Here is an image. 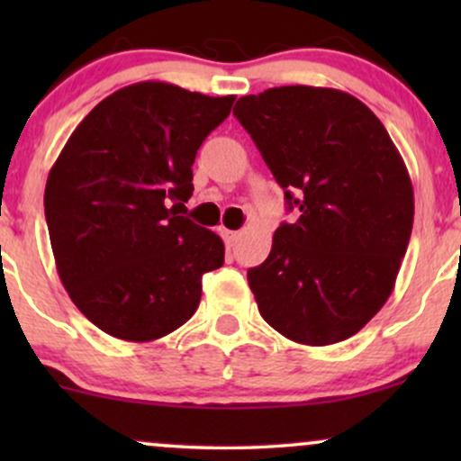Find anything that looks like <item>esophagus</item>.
Segmentation results:
<instances>
[{"label":"esophagus","mask_w":461,"mask_h":461,"mask_svg":"<svg viewBox=\"0 0 461 461\" xmlns=\"http://www.w3.org/2000/svg\"><path fill=\"white\" fill-rule=\"evenodd\" d=\"M221 236H223V240H225L227 247H234V242H236V238H238V231L221 230Z\"/></svg>","instance_id":"obj_1"}]
</instances>
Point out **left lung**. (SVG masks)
<instances>
[{
	"label": "left lung",
	"instance_id": "left-lung-1",
	"mask_svg": "<svg viewBox=\"0 0 461 461\" xmlns=\"http://www.w3.org/2000/svg\"><path fill=\"white\" fill-rule=\"evenodd\" d=\"M294 223L247 279L262 319L299 345L351 338L384 308L414 223V190L384 123L336 88L279 86L234 105Z\"/></svg>",
	"mask_w": 461,
	"mask_h": 461
}]
</instances>
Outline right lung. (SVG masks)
Instances as JSON below:
<instances>
[{"instance_id":"1","label":"right lung","mask_w":461,"mask_h":461,"mask_svg":"<svg viewBox=\"0 0 461 461\" xmlns=\"http://www.w3.org/2000/svg\"><path fill=\"white\" fill-rule=\"evenodd\" d=\"M234 99L131 84L84 116L51 167L45 219L58 275L110 336L149 342L176 331L197 310L203 273L223 267V240L177 205L193 194L201 142Z\"/></svg>"}]
</instances>
